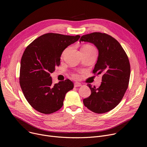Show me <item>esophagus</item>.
Segmentation results:
<instances>
[{"label":"esophagus","mask_w":147,"mask_h":147,"mask_svg":"<svg viewBox=\"0 0 147 147\" xmlns=\"http://www.w3.org/2000/svg\"><path fill=\"white\" fill-rule=\"evenodd\" d=\"M82 86V84L78 82L74 83V87H80Z\"/></svg>","instance_id":"34e87169"}]
</instances>
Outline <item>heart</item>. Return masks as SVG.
Here are the masks:
<instances>
[{
	"label": "heart",
	"instance_id": "heart-1",
	"mask_svg": "<svg viewBox=\"0 0 147 147\" xmlns=\"http://www.w3.org/2000/svg\"><path fill=\"white\" fill-rule=\"evenodd\" d=\"M82 49H84V50H87V51H95V49L92 47V46H90V45H85L84 46H83V47L82 48ZM67 49H66L64 52H63V55H64L65 54V53L67 52ZM73 77L74 78H76V79H78L79 78V75L78 74H73Z\"/></svg>",
	"mask_w": 147,
	"mask_h": 147
}]
</instances>
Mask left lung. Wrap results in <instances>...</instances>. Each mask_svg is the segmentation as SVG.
<instances>
[{
    "instance_id": "obj_1",
    "label": "left lung",
    "mask_w": 147,
    "mask_h": 147,
    "mask_svg": "<svg viewBox=\"0 0 147 147\" xmlns=\"http://www.w3.org/2000/svg\"><path fill=\"white\" fill-rule=\"evenodd\" d=\"M82 42L93 43L98 49V57L93 73L102 74L98 88L88 84L91 94L83 99V104L95 113L109 112L120 102L127 89L130 74L128 57L119 42L105 33L83 35L79 40Z\"/></svg>"
}]
</instances>
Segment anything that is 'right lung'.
<instances>
[{"instance_id": "right-lung-1", "label": "right lung", "mask_w": 147, "mask_h": 147, "mask_svg": "<svg viewBox=\"0 0 147 147\" xmlns=\"http://www.w3.org/2000/svg\"><path fill=\"white\" fill-rule=\"evenodd\" d=\"M80 36L46 33L31 43L21 60L20 84L28 102L34 109L48 114L63 105L65 94L73 89L69 79L52 84L50 76L60 64L61 56Z\"/></svg>"}]
</instances>
